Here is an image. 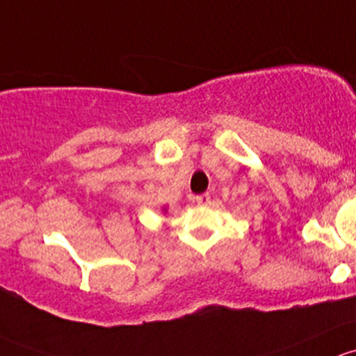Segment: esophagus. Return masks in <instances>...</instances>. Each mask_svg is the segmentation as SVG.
<instances>
[{"instance_id": "1", "label": "esophagus", "mask_w": 356, "mask_h": 356, "mask_svg": "<svg viewBox=\"0 0 356 356\" xmlns=\"http://www.w3.org/2000/svg\"><path fill=\"white\" fill-rule=\"evenodd\" d=\"M197 204L200 205H207L211 204V197H209V193H202V195H197Z\"/></svg>"}]
</instances>
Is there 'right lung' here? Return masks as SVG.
<instances>
[{
    "mask_svg": "<svg viewBox=\"0 0 356 356\" xmlns=\"http://www.w3.org/2000/svg\"><path fill=\"white\" fill-rule=\"evenodd\" d=\"M163 212H164V214H166V212H168V209H166V207H163Z\"/></svg>",
    "mask_w": 356,
    "mask_h": 356,
    "instance_id": "1",
    "label": "right lung"
}]
</instances>
